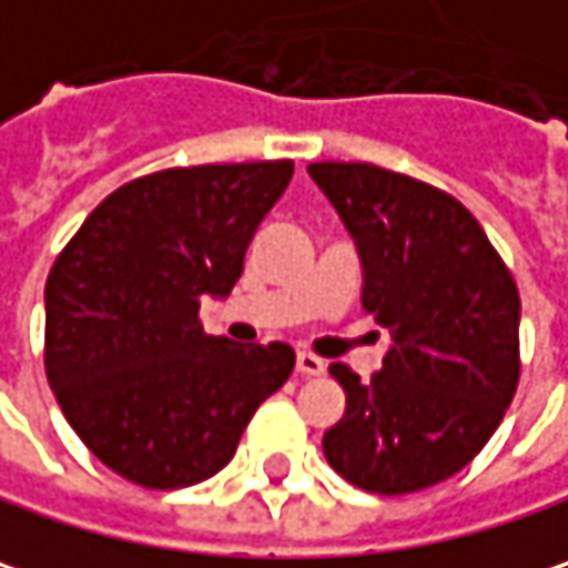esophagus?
Listing matches in <instances>:
<instances>
[{"mask_svg": "<svg viewBox=\"0 0 568 568\" xmlns=\"http://www.w3.org/2000/svg\"><path fill=\"white\" fill-rule=\"evenodd\" d=\"M297 372H301L304 378H316V375L326 372V362L316 358L313 352H297Z\"/></svg>", "mask_w": 568, "mask_h": 568, "instance_id": "34e87169", "label": "esophagus"}]
</instances>
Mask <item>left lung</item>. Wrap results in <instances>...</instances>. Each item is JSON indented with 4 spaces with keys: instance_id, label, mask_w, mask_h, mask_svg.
<instances>
[{
    "instance_id": "left-lung-1",
    "label": "left lung",
    "mask_w": 568,
    "mask_h": 568,
    "mask_svg": "<svg viewBox=\"0 0 568 568\" xmlns=\"http://www.w3.org/2000/svg\"><path fill=\"white\" fill-rule=\"evenodd\" d=\"M362 262V306L390 333L368 385L329 365L345 414L323 453L375 495L420 491L463 468L505 420L520 378V297L466 206L375 164L306 168Z\"/></svg>"
}]
</instances>
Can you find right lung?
Segmentation results:
<instances>
[{
	"mask_svg": "<svg viewBox=\"0 0 568 568\" xmlns=\"http://www.w3.org/2000/svg\"><path fill=\"white\" fill-rule=\"evenodd\" d=\"M294 161L171 168L119 186L67 242L44 287V368L67 424L142 488L196 485L235 456L287 343L232 345L196 313L229 297Z\"/></svg>",
	"mask_w": 568,
	"mask_h": 568,
	"instance_id": "obj_1",
	"label": "right lung"
}]
</instances>
